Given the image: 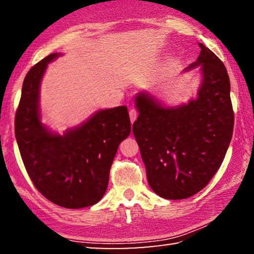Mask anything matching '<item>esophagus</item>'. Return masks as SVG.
Returning a JSON list of instances; mask_svg holds the SVG:
<instances>
[{"instance_id": "34e87169", "label": "esophagus", "mask_w": 254, "mask_h": 254, "mask_svg": "<svg viewBox=\"0 0 254 254\" xmlns=\"http://www.w3.org/2000/svg\"><path fill=\"white\" fill-rule=\"evenodd\" d=\"M128 115H130V120H131V122L133 123L137 118V111L134 110V109H132V110H130V112H128Z\"/></svg>"}]
</instances>
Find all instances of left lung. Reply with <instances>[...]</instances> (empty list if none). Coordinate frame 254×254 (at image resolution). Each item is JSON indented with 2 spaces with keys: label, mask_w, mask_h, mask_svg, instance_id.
Segmentation results:
<instances>
[{
  "label": "left lung",
  "mask_w": 254,
  "mask_h": 254,
  "mask_svg": "<svg viewBox=\"0 0 254 254\" xmlns=\"http://www.w3.org/2000/svg\"><path fill=\"white\" fill-rule=\"evenodd\" d=\"M199 47L198 58L185 69L199 68L195 98L167 106L147 91L134 97L139 117L133 134L150 187L166 199H185L200 191L221 167L233 133L226 68L203 44Z\"/></svg>",
  "instance_id": "left-lung-1"
}]
</instances>
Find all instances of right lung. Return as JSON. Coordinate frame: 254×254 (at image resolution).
Here are the masks:
<instances>
[{
  "label": "right lung",
  "mask_w": 254,
  "mask_h": 254,
  "mask_svg": "<svg viewBox=\"0 0 254 254\" xmlns=\"http://www.w3.org/2000/svg\"><path fill=\"white\" fill-rule=\"evenodd\" d=\"M55 53L25 76L15 114V137L25 169L47 199L65 208L96 204L109 185L110 169L120 143L131 133L126 106L98 110L64 134L41 122L40 86Z\"/></svg>",
  "instance_id": "1"
}]
</instances>
